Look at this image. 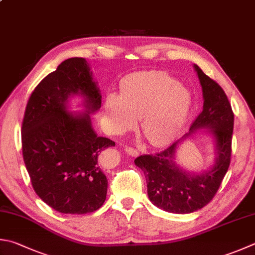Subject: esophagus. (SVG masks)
<instances>
[{"label": "esophagus", "instance_id": "1", "mask_svg": "<svg viewBox=\"0 0 255 255\" xmlns=\"http://www.w3.org/2000/svg\"><path fill=\"white\" fill-rule=\"evenodd\" d=\"M126 152L128 153V155H131V156H137L138 154H140V152H138L137 150H135V148L132 147V146H127L126 147Z\"/></svg>", "mask_w": 255, "mask_h": 255}]
</instances>
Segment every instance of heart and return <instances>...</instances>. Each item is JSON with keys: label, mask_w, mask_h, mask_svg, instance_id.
I'll return each mask as SVG.
<instances>
[{"label": "heart", "mask_w": 255, "mask_h": 255, "mask_svg": "<svg viewBox=\"0 0 255 255\" xmlns=\"http://www.w3.org/2000/svg\"><path fill=\"white\" fill-rule=\"evenodd\" d=\"M120 94L105 99L104 112L115 133H124L135 126L147 141L160 146L171 142L183 126L192 104L190 91L176 79L163 72H141L129 75L120 85Z\"/></svg>", "instance_id": "b5f03b06"}]
</instances>
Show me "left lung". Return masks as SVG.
<instances>
[{
	"label": "left lung",
	"mask_w": 255,
	"mask_h": 255,
	"mask_svg": "<svg viewBox=\"0 0 255 255\" xmlns=\"http://www.w3.org/2000/svg\"><path fill=\"white\" fill-rule=\"evenodd\" d=\"M203 91V110L192 123L189 133L155 154H143L135 164L144 172L147 194L157 208L172 213H191L202 209L217 194L231 162L234 114L227 94L198 65ZM201 127H209L217 141V160L210 171L199 176L189 175L174 163L177 145Z\"/></svg>",
	"instance_id": "1"
}]
</instances>
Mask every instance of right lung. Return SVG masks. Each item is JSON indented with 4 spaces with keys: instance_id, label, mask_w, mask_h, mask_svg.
<instances>
[{
    "instance_id": "right-lung-1",
    "label": "right lung",
    "mask_w": 255,
    "mask_h": 255,
    "mask_svg": "<svg viewBox=\"0 0 255 255\" xmlns=\"http://www.w3.org/2000/svg\"><path fill=\"white\" fill-rule=\"evenodd\" d=\"M73 94L84 95L86 114L67 111V99ZM101 99L88 62L72 57L46 75L27 101L23 160L35 193L57 212L91 213L107 199L108 179L100 154L115 143L98 136L90 118L101 108Z\"/></svg>"
}]
</instances>
